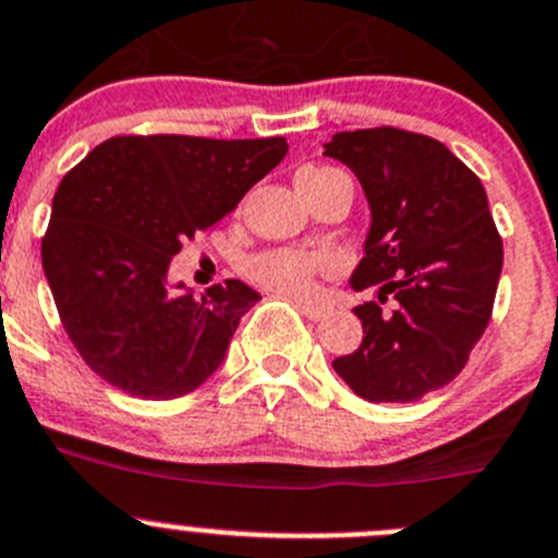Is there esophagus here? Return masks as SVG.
Instances as JSON below:
<instances>
[{"instance_id": "obj_1", "label": "esophagus", "mask_w": 558, "mask_h": 558, "mask_svg": "<svg viewBox=\"0 0 558 558\" xmlns=\"http://www.w3.org/2000/svg\"><path fill=\"white\" fill-rule=\"evenodd\" d=\"M295 304H299V310L304 312L310 320H323V317H326V310H323V306L310 304V301H295Z\"/></svg>"}]
</instances>
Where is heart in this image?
I'll return each mask as SVG.
<instances>
[{"instance_id": "obj_1", "label": "heart", "mask_w": 558, "mask_h": 558, "mask_svg": "<svg viewBox=\"0 0 558 558\" xmlns=\"http://www.w3.org/2000/svg\"><path fill=\"white\" fill-rule=\"evenodd\" d=\"M333 169L323 167H304L299 172V180L306 178H323L331 174ZM331 268V257L317 252H301V248H274V252H263L248 263V276L263 288L274 290V293L293 295V299H306L312 295L320 270Z\"/></svg>"}]
</instances>
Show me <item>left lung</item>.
Here are the masks:
<instances>
[{
  "label": "left lung",
  "instance_id": "8db88e82",
  "mask_svg": "<svg viewBox=\"0 0 558 558\" xmlns=\"http://www.w3.org/2000/svg\"><path fill=\"white\" fill-rule=\"evenodd\" d=\"M323 156L342 161L367 196L350 288L378 293L355 306L362 344L331 367L367 402H418L463 373L490 323L504 246L487 194L447 145L411 131H342Z\"/></svg>",
  "mask_w": 558,
  "mask_h": 558
}]
</instances>
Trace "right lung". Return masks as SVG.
<instances>
[{"instance_id":"1","label":"right lung","mask_w":558,"mask_h":558,"mask_svg":"<svg viewBox=\"0 0 558 558\" xmlns=\"http://www.w3.org/2000/svg\"><path fill=\"white\" fill-rule=\"evenodd\" d=\"M284 156V136H114L62 178L44 274L98 378L142 400H174L225 364L259 293L227 279L196 299L169 279V265L185 238L219 225Z\"/></svg>"}]
</instances>
